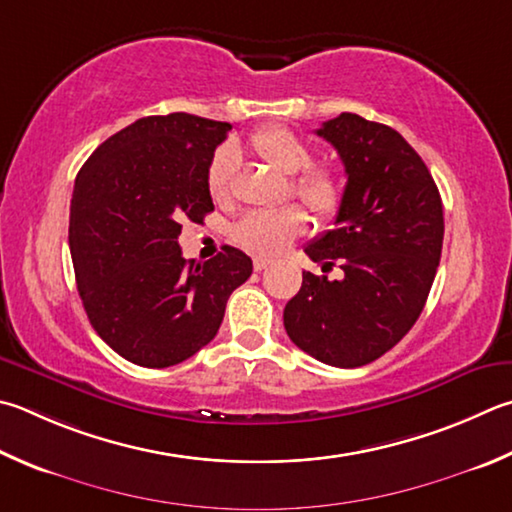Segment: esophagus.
Here are the masks:
<instances>
[{
	"label": "esophagus",
	"instance_id": "esophagus-1",
	"mask_svg": "<svg viewBox=\"0 0 512 512\" xmlns=\"http://www.w3.org/2000/svg\"><path fill=\"white\" fill-rule=\"evenodd\" d=\"M271 264V259H266V257H255L253 259V268L255 271H264V268Z\"/></svg>",
	"mask_w": 512,
	"mask_h": 512
}]
</instances>
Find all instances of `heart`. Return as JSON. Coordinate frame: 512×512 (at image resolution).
<instances>
[{"label": "heart", "mask_w": 512, "mask_h": 512, "mask_svg": "<svg viewBox=\"0 0 512 512\" xmlns=\"http://www.w3.org/2000/svg\"><path fill=\"white\" fill-rule=\"evenodd\" d=\"M250 150L266 161L277 172L295 176L293 194L309 208L318 219H331L338 215L345 199V185L340 174L329 167H311L313 150L300 136L286 127H266L250 136ZM237 167V152L232 145H221L212 154L208 165V192L215 201L228 199L232 188V174ZM306 226V217L297 208L282 210H253L241 217L232 230V237L239 246L253 250L257 255H277L295 239Z\"/></svg>", "instance_id": "1"}]
</instances>
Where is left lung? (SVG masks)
<instances>
[{
  "label": "left lung",
  "instance_id": "1",
  "mask_svg": "<svg viewBox=\"0 0 512 512\" xmlns=\"http://www.w3.org/2000/svg\"><path fill=\"white\" fill-rule=\"evenodd\" d=\"M347 172L336 228L304 253L340 280L302 273L284 309L288 338L315 360L353 369L401 342L421 315L443 248V203L430 170L396 129L340 114L315 132Z\"/></svg>",
  "mask_w": 512,
  "mask_h": 512
}]
</instances>
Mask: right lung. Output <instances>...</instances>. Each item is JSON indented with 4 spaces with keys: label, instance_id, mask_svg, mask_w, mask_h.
I'll return each mask as SVG.
<instances>
[{
    "label": "right lung",
    "instance_id": "1",
    "mask_svg": "<svg viewBox=\"0 0 512 512\" xmlns=\"http://www.w3.org/2000/svg\"><path fill=\"white\" fill-rule=\"evenodd\" d=\"M230 123L176 114L138 118L109 136L76 176L69 246L91 327L118 356L172 367L217 336L226 302L253 273L241 250L185 262V219L215 210L208 165Z\"/></svg>",
    "mask_w": 512,
    "mask_h": 512
}]
</instances>
